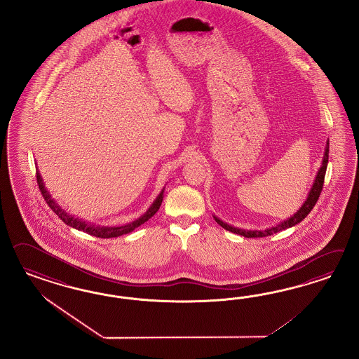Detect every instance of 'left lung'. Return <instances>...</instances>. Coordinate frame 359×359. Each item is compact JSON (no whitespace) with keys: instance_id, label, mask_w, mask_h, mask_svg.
<instances>
[{"instance_id":"left-lung-1","label":"left lung","mask_w":359,"mask_h":359,"mask_svg":"<svg viewBox=\"0 0 359 359\" xmlns=\"http://www.w3.org/2000/svg\"><path fill=\"white\" fill-rule=\"evenodd\" d=\"M327 159H329V140L326 141L325 152H324V158H323V163L321 167L318 168L317 175H316L315 182L312 184V188L309 191V194L306 196V200L303 203V205L299 208V210L294 213L291 217L287 218V219H283L279 224L270 226V228L264 229V230H248V229L237 228V226H233V225H229L228 222L219 219L217 216L213 215V218L216 219L219 226H222L224 229H226L231 233H236L239 236H243L246 238H255V237H267V236H272L280 230L284 229L292 228L294 225H297L299 222H302L309 213L311 210L313 209V207L320 197V194L323 191V184H324V179H325L326 167H327Z\"/></svg>"}]
</instances>
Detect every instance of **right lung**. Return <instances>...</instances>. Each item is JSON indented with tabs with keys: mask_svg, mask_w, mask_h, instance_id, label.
I'll return each mask as SVG.
<instances>
[{
	"mask_svg": "<svg viewBox=\"0 0 359 359\" xmlns=\"http://www.w3.org/2000/svg\"><path fill=\"white\" fill-rule=\"evenodd\" d=\"M36 182H38L39 189H41V192L43 195L46 203L48 204V207L54 210L56 216L65 222V225L76 229V230H80V231H84L87 234H90V236H95L97 238H114V237H120V236L130 233L134 229L141 226L142 224L149 221L158 212V209L162 205V201H163L164 188L161 191V194L156 196V198L152 201L150 208L142 215L141 217L131 221L129 224L121 225V226H104V225H96L95 222H89V221L83 219V218L75 217V216L69 215L68 212H65V209L56 203V200L53 198L51 194L47 191L46 185H44L43 179H42V176L39 174L38 167H36Z\"/></svg>",
	"mask_w": 359,
	"mask_h": 359,
	"instance_id": "right-lung-1",
	"label": "right lung"
}]
</instances>
